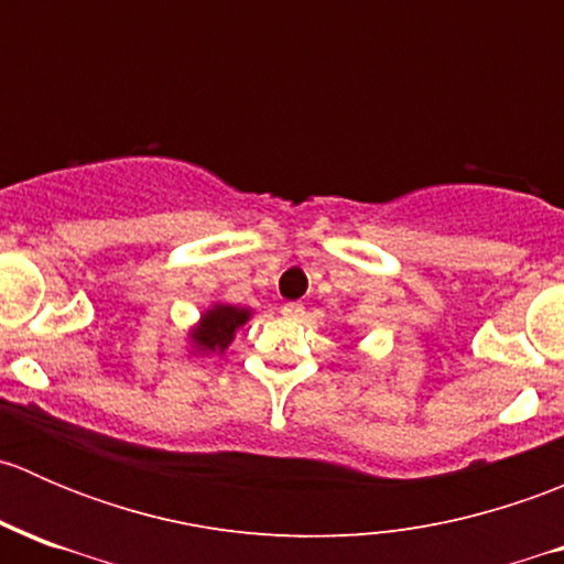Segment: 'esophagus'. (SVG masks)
I'll return each instance as SVG.
<instances>
[{
  "label": "esophagus",
  "mask_w": 564,
  "mask_h": 564,
  "mask_svg": "<svg viewBox=\"0 0 564 564\" xmlns=\"http://www.w3.org/2000/svg\"><path fill=\"white\" fill-rule=\"evenodd\" d=\"M281 314L286 316V318H300L305 314V308H303V303H286L281 308Z\"/></svg>",
  "instance_id": "34e87169"
}]
</instances>
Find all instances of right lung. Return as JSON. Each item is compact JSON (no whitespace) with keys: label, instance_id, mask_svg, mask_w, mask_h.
<instances>
[{"label":"right lung","instance_id":"add662e5","mask_svg":"<svg viewBox=\"0 0 564 564\" xmlns=\"http://www.w3.org/2000/svg\"><path fill=\"white\" fill-rule=\"evenodd\" d=\"M248 311L235 308V305H215L202 318V324L193 333V340L202 351H224L235 338V329L246 324Z\"/></svg>","mask_w":564,"mask_h":564}]
</instances>
